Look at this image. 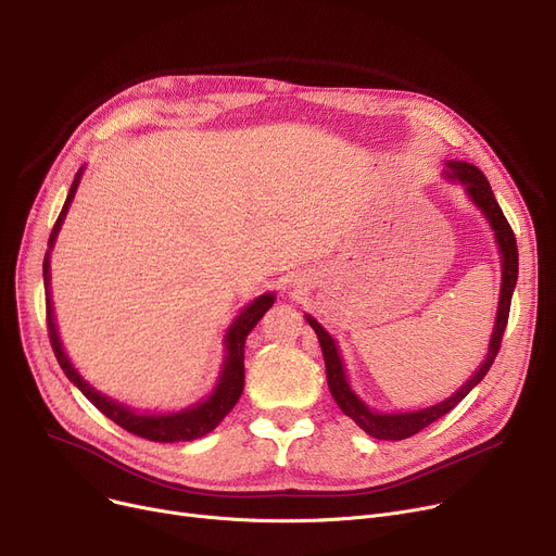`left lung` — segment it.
Masks as SVG:
<instances>
[{"label":"left lung","mask_w":556,"mask_h":556,"mask_svg":"<svg viewBox=\"0 0 556 556\" xmlns=\"http://www.w3.org/2000/svg\"><path fill=\"white\" fill-rule=\"evenodd\" d=\"M448 170L444 173L448 180L459 182L469 198L476 202V207H480V212L484 214V218L489 220L491 229L495 231V243H498L501 250V258H503V286H501V302H498V315H495V327L491 333V342H489V352L484 363L480 365V369L466 381L453 396H448L446 401L424 407V410H415V413H374L369 405H365L356 392L349 388L346 383V374H344V365L340 361L336 340L323 329V325H317V319H313L311 315H306V323L313 327V331L317 333L319 346H323V356H325V367H327V383L331 390V396L336 399L340 410L358 424V428H363L367 434L376 437V440H388V442H399V440H407V437L417 434L419 430H424L426 426H430L432 421L442 419L444 415H448L453 407L469 394L482 378L486 376L489 367L493 365L495 356L501 352V342H503V333L507 329V319H509V306H511V295L516 288V279H518V248H516V237L514 231L501 210V204L495 202V195L489 187V180L484 178V173L466 162H446Z\"/></svg>","instance_id":"left-lung-1"}]
</instances>
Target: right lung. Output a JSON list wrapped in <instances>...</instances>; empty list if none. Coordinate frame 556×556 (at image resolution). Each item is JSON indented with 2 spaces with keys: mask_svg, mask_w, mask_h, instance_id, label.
<instances>
[{
  "mask_svg": "<svg viewBox=\"0 0 556 556\" xmlns=\"http://www.w3.org/2000/svg\"><path fill=\"white\" fill-rule=\"evenodd\" d=\"M80 175H83V168L76 173L72 189L67 193V200L63 204V212H61V216H58V220L51 229L49 250H47L45 263H42L45 293H47V329H49V342H51V349H53V354L58 358V365L63 367V371H65L70 381L87 399H90L108 419H112L116 426H122L124 430H128L137 437H143V440H151V442H191V440H198V437H204L207 432H212L225 419V415L231 410V407L237 405V401L243 392V381H245V367H243L245 338L254 329L258 319L263 317V313H266L275 304V295L266 293V295L256 298L250 306H245L241 311V315L237 319H233L227 336H225L227 354H225V365H223V371H220V378H218L214 392L204 401L187 407V410L170 413V415H143V413L130 410V407H126L124 403H116L110 396L97 392L90 383L83 381V376L72 367L70 358L65 354L63 342H61V338H58V329H55V323H53V306H51V293H49V252H51L58 231H61V225L67 216V210H70V204H72L74 193H76L78 182H80Z\"/></svg>",
  "mask_w": 556,
  "mask_h": 556,
  "instance_id": "right-lung-1",
  "label": "right lung"
}]
</instances>
